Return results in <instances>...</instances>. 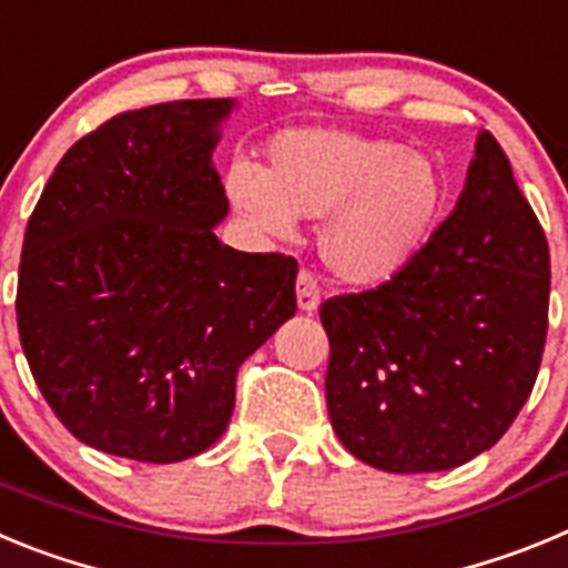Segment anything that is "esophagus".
Masks as SVG:
<instances>
[{
    "mask_svg": "<svg viewBox=\"0 0 568 568\" xmlns=\"http://www.w3.org/2000/svg\"><path fill=\"white\" fill-rule=\"evenodd\" d=\"M295 301H298V310H304V313H315L318 310L321 290L307 270H301L298 278H295Z\"/></svg>",
    "mask_w": 568,
    "mask_h": 568,
    "instance_id": "34e87169",
    "label": "esophagus"
}]
</instances>
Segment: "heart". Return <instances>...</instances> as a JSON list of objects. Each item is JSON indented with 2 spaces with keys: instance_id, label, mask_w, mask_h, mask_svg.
<instances>
[{
  "instance_id": "1",
  "label": "heart",
  "mask_w": 568,
  "mask_h": 568,
  "mask_svg": "<svg viewBox=\"0 0 568 568\" xmlns=\"http://www.w3.org/2000/svg\"><path fill=\"white\" fill-rule=\"evenodd\" d=\"M267 159V170L230 168V202L264 235H290L298 215L324 219L321 258L353 287H378L404 273L444 222V168L398 139L287 130L270 142Z\"/></svg>"
}]
</instances>
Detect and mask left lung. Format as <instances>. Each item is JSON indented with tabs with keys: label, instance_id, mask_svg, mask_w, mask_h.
Segmentation results:
<instances>
[{
	"label": "left lung",
	"instance_id": "1",
	"mask_svg": "<svg viewBox=\"0 0 568 568\" xmlns=\"http://www.w3.org/2000/svg\"><path fill=\"white\" fill-rule=\"evenodd\" d=\"M549 244L511 164L480 133L466 187L393 281L321 304L335 435L384 471H444L504 438L549 327Z\"/></svg>",
	"mask_w": 568,
	"mask_h": 568
}]
</instances>
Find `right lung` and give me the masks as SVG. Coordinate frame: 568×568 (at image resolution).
Returning a JSON list of instances; mask_svg holds the SVG:
<instances>
[{
  "label": "right lung",
  "mask_w": 568,
  "mask_h": 568,
  "mask_svg": "<svg viewBox=\"0 0 568 568\" xmlns=\"http://www.w3.org/2000/svg\"><path fill=\"white\" fill-rule=\"evenodd\" d=\"M235 99L128 110L57 164L24 230L17 324L82 444L175 464L222 438L235 373L295 315L298 264L215 239L213 168Z\"/></svg>",
  "instance_id": "obj_1"
}]
</instances>
